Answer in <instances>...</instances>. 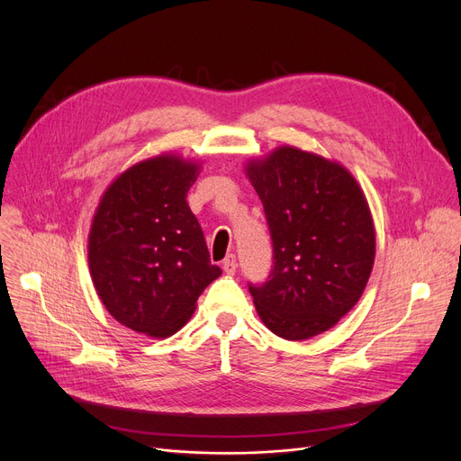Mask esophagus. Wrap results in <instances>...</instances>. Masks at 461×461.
I'll return each instance as SVG.
<instances>
[{
    "label": "esophagus",
    "mask_w": 461,
    "mask_h": 461,
    "mask_svg": "<svg viewBox=\"0 0 461 461\" xmlns=\"http://www.w3.org/2000/svg\"><path fill=\"white\" fill-rule=\"evenodd\" d=\"M222 269H224L226 275H235V271H237V259H235L233 254L226 256V259L222 261Z\"/></svg>",
    "instance_id": "1"
}]
</instances>
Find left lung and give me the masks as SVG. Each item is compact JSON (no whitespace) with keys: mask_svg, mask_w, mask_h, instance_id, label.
<instances>
[{"mask_svg":"<svg viewBox=\"0 0 461 461\" xmlns=\"http://www.w3.org/2000/svg\"><path fill=\"white\" fill-rule=\"evenodd\" d=\"M273 239L269 280L249 285L258 316L284 340L340 321L368 284L375 228L365 192L336 160L280 145L245 166Z\"/></svg>","mask_w":461,"mask_h":461,"instance_id":"8db88e82","label":"left lung"}]
</instances>
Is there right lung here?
Wrapping results in <instances>:
<instances>
[{
	"mask_svg": "<svg viewBox=\"0 0 461 461\" xmlns=\"http://www.w3.org/2000/svg\"><path fill=\"white\" fill-rule=\"evenodd\" d=\"M200 167L174 153L136 162L110 183L95 211L87 239L95 292L113 320L136 332L176 334L222 275L186 203Z\"/></svg>",
	"mask_w": 461,
	"mask_h": 461,
	"instance_id": "right-lung-1",
	"label": "right lung"
}]
</instances>
